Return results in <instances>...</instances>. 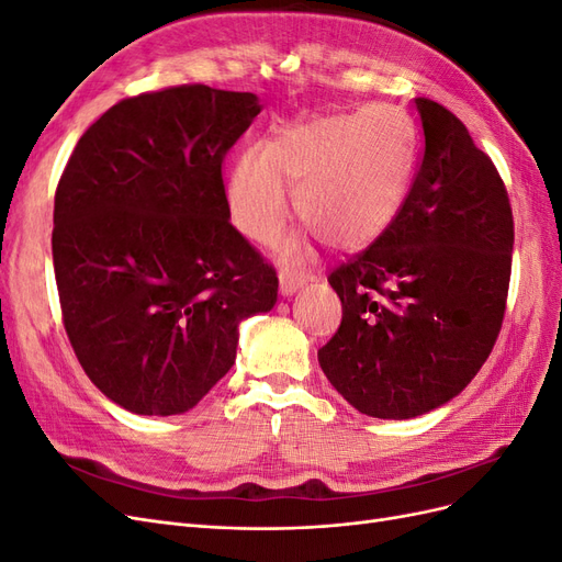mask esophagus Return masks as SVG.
<instances>
[{"label":"esophagus","mask_w":562,"mask_h":562,"mask_svg":"<svg viewBox=\"0 0 562 562\" xmlns=\"http://www.w3.org/2000/svg\"><path fill=\"white\" fill-rule=\"evenodd\" d=\"M279 281H281V295H285V297L295 295L300 288L307 285V277H302L300 271H293V269H281Z\"/></svg>","instance_id":"1"}]
</instances>
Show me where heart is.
<instances>
[{"label":"heart","mask_w":562,"mask_h":562,"mask_svg":"<svg viewBox=\"0 0 562 562\" xmlns=\"http://www.w3.org/2000/svg\"><path fill=\"white\" fill-rule=\"evenodd\" d=\"M415 157L417 128L394 105L288 124L234 159L225 184L229 217L248 239L269 244L285 223V187H295L293 209L310 232L285 241V260L307 252L312 232L335 250H361L396 220Z\"/></svg>","instance_id":"obj_1"}]
</instances>
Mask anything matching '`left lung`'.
Returning a JSON list of instances; mask_svg holds the SVG:
<instances>
[{"mask_svg":"<svg viewBox=\"0 0 562 562\" xmlns=\"http://www.w3.org/2000/svg\"><path fill=\"white\" fill-rule=\"evenodd\" d=\"M424 157L394 223L328 277L342 323L321 370L356 411L411 419L462 391L497 342L512 279L514 213L467 126L415 98Z\"/></svg>","mask_w":562,"mask_h":562,"instance_id":"8db88e82","label":"left lung"}]
</instances>
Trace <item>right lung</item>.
I'll use <instances>...</instances> for the list:
<instances>
[{
	"label": "right lung",
	"instance_id": "obj_1",
	"mask_svg": "<svg viewBox=\"0 0 562 562\" xmlns=\"http://www.w3.org/2000/svg\"><path fill=\"white\" fill-rule=\"evenodd\" d=\"M255 93L184 83L124 98L81 135L54 206L65 333L89 380L135 415H182L236 359L279 279L229 223L223 161Z\"/></svg>",
	"mask_w": 562,
	"mask_h": 562
}]
</instances>
